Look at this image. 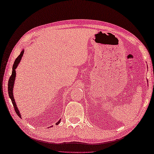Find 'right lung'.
Masks as SVG:
<instances>
[{
	"mask_svg": "<svg viewBox=\"0 0 154 154\" xmlns=\"http://www.w3.org/2000/svg\"><path fill=\"white\" fill-rule=\"evenodd\" d=\"M23 54H24V49H23V51H21L20 54L18 55V56L16 59L14 61V65H13V67H12V73H11V75L10 78H9V81H8V94H9V98H10L11 102H12V104H13V106L14 107V109H15V112L16 113V114H17L18 116L20 118H21V115L19 112V110H18V109L17 107V105H16V102L14 100V94H13V89H14V81H15V79H16V69L17 68L18 64L20 62L21 60V58H22L23 56ZM60 120H59V121L58 122H56V125H58L60 123Z\"/></svg>",
	"mask_w": 154,
	"mask_h": 154,
	"instance_id": "add662e5",
	"label": "right lung"
}]
</instances>
